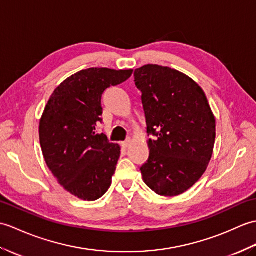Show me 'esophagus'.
I'll use <instances>...</instances> for the list:
<instances>
[{"instance_id":"34e87169","label":"esophagus","mask_w":256,"mask_h":256,"mask_svg":"<svg viewBox=\"0 0 256 256\" xmlns=\"http://www.w3.org/2000/svg\"><path fill=\"white\" fill-rule=\"evenodd\" d=\"M132 140L130 139V138H128L126 141H124V142H122V146L126 148V149H127V148H129L130 146H132Z\"/></svg>"}]
</instances>
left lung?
Listing matches in <instances>:
<instances>
[{
    "label": "left lung",
    "mask_w": 256,
    "mask_h": 256,
    "mask_svg": "<svg viewBox=\"0 0 256 256\" xmlns=\"http://www.w3.org/2000/svg\"><path fill=\"white\" fill-rule=\"evenodd\" d=\"M142 92L149 160L144 182L160 196L188 190L206 172L216 139V118L202 88L168 66L146 64L134 71Z\"/></svg>",
    "instance_id": "left-lung-1"
}]
</instances>
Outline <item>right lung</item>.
<instances>
[{
  "label": "right lung",
  "mask_w": 256,
  "mask_h": 256,
  "mask_svg": "<svg viewBox=\"0 0 256 256\" xmlns=\"http://www.w3.org/2000/svg\"><path fill=\"white\" fill-rule=\"evenodd\" d=\"M132 69L90 68L69 76L51 94L39 122L42 156L54 178L82 200L108 190L120 146L96 134L102 122V94L132 76Z\"/></svg>",
  "instance_id": "obj_1"
}]
</instances>
